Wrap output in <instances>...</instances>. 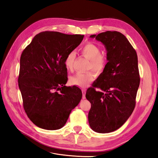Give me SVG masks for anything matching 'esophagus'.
I'll list each match as a JSON object with an SVG mask.
<instances>
[{
    "instance_id": "34e87169",
    "label": "esophagus",
    "mask_w": 158,
    "mask_h": 158,
    "mask_svg": "<svg viewBox=\"0 0 158 158\" xmlns=\"http://www.w3.org/2000/svg\"><path fill=\"white\" fill-rule=\"evenodd\" d=\"M82 99H85V91L82 89Z\"/></svg>"
}]
</instances>
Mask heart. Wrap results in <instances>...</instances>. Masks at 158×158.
<instances>
[{
  "label": "heart",
  "instance_id": "heart-1",
  "mask_svg": "<svg viewBox=\"0 0 158 158\" xmlns=\"http://www.w3.org/2000/svg\"><path fill=\"white\" fill-rule=\"evenodd\" d=\"M80 51L84 57L89 60L88 70H92L97 75L103 73L107 65V58L101 54V49L92 42H88L80 47ZM75 53L70 52L64 59V66L69 72H73ZM95 74L93 72L88 71L85 73H77L70 78L72 85L79 88H85L94 81Z\"/></svg>",
  "mask_w": 158,
  "mask_h": 158
}]
</instances>
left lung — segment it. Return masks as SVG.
Returning a JSON list of instances; mask_svg holds the SVG:
<instances>
[{"mask_svg":"<svg viewBox=\"0 0 158 158\" xmlns=\"http://www.w3.org/2000/svg\"><path fill=\"white\" fill-rule=\"evenodd\" d=\"M90 37H95L106 47L108 62L98 82L85 94L91 103L88 121L94 131L108 133L120 128L135 107L140 80L138 56L120 32L107 31Z\"/></svg>","mask_w":158,"mask_h":158,"instance_id":"left-lung-1","label":"left lung"}]
</instances>
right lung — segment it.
Listing matches in <instances>:
<instances>
[{"mask_svg": "<svg viewBox=\"0 0 158 158\" xmlns=\"http://www.w3.org/2000/svg\"><path fill=\"white\" fill-rule=\"evenodd\" d=\"M84 36L43 31L23 51L18 85L23 109L37 127L51 131L64 127L82 99L78 87L65 85L68 78L64 59Z\"/></svg>", "mask_w": 158, "mask_h": 158, "instance_id": "1", "label": "right lung"}]
</instances>
